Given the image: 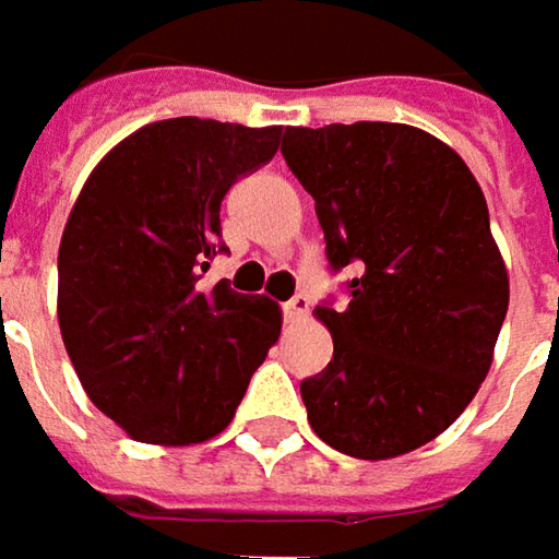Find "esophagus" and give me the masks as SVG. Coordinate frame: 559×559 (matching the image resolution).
Wrapping results in <instances>:
<instances>
[{
  "label": "esophagus",
  "mask_w": 559,
  "mask_h": 559,
  "mask_svg": "<svg viewBox=\"0 0 559 559\" xmlns=\"http://www.w3.org/2000/svg\"><path fill=\"white\" fill-rule=\"evenodd\" d=\"M308 311H311V298H308V295H295V298H289V301L283 305L286 320H301Z\"/></svg>",
  "instance_id": "obj_1"
}]
</instances>
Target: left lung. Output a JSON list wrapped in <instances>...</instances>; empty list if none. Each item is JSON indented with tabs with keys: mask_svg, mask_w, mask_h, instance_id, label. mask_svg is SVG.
Listing matches in <instances>:
<instances>
[{
	"mask_svg": "<svg viewBox=\"0 0 559 559\" xmlns=\"http://www.w3.org/2000/svg\"><path fill=\"white\" fill-rule=\"evenodd\" d=\"M348 305L323 301L326 370L301 379L313 432L385 461L441 436L479 392L510 301L488 204L454 148L407 123L286 127Z\"/></svg>",
	"mask_w": 559,
	"mask_h": 559,
	"instance_id": "obj_1",
	"label": "left lung"
}]
</instances>
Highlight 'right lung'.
Returning <instances> with one entry per match:
<instances>
[{
  "instance_id": "add662e5",
  "label": "right lung",
  "mask_w": 559,
  "mask_h": 559,
  "mask_svg": "<svg viewBox=\"0 0 559 559\" xmlns=\"http://www.w3.org/2000/svg\"><path fill=\"white\" fill-rule=\"evenodd\" d=\"M280 127L148 123L90 174L58 248V326L90 401L136 441L224 432L283 313L202 273L229 186L276 155Z\"/></svg>"
}]
</instances>
